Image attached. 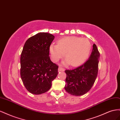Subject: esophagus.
<instances>
[{"label": "esophagus", "mask_w": 120, "mask_h": 120, "mask_svg": "<svg viewBox=\"0 0 120 120\" xmlns=\"http://www.w3.org/2000/svg\"><path fill=\"white\" fill-rule=\"evenodd\" d=\"M64 71L63 69V68H61V67H59V68H58V71H59V72H60V71Z\"/></svg>", "instance_id": "1"}]
</instances>
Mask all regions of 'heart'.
Returning <instances> with one entry per match:
<instances>
[{
	"label": "heart",
	"instance_id": "b5f03b06",
	"mask_svg": "<svg viewBox=\"0 0 120 120\" xmlns=\"http://www.w3.org/2000/svg\"><path fill=\"white\" fill-rule=\"evenodd\" d=\"M90 49L91 44L88 39L70 36L59 39L57 45L51 44L49 51L54 62H58L65 54L66 59L63 64L67 65L71 64L72 66H76L83 63L87 59Z\"/></svg>",
	"mask_w": 120,
	"mask_h": 120
}]
</instances>
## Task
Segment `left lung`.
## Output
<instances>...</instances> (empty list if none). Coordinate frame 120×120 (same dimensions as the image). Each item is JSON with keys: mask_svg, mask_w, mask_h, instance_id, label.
<instances>
[{"mask_svg": "<svg viewBox=\"0 0 120 120\" xmlns=\"http://www.w3.org/2000/svg\"><path fill=\"white\" fill-rule=\"evenodd\" d=\"M90 56L84 64L74 69L66 70L65 90L69 94L80 96L90 90L96 79L100 54L95 44Z\"/></svg>", "mask_w": 120, "mask_h": 120, "instance_id": "8db88e82", "label": "left lung"}]
</instances>
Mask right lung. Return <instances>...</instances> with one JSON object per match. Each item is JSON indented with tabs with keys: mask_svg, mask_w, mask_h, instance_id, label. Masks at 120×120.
Segmentation results:
<instances>
[{
	"mask_svg": "<svg viewBox=\"0 0 120 120\" xmlns=\"http://www.w3.org/2000/svg\"><path fill=\"white\" fill-rule=\"evenodd\" d=\"M55 37L37 34L26 40L20 56V77L25 87L34 94L48 91L58 74V66L51 61L49 47Z\"/></svg>",
	"mask_w": 120,
	"mask_h": 120,
	"instance_id": "1",
	"label": "right lung"
}]
</instances>
